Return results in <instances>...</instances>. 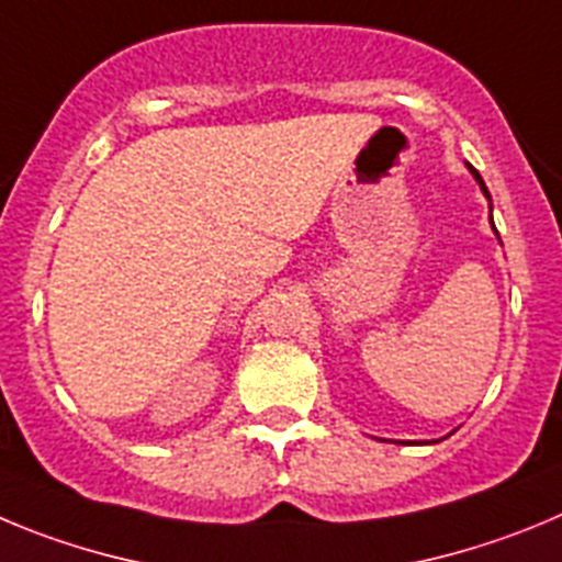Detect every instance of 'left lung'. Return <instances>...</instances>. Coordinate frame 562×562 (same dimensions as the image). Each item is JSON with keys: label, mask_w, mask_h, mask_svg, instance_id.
Segmentation results:
<instances>
[{"label": "left lung", "mask_w": 562, "mask_h": 562, "mask_svg": "<svg viewBox=\"0 0 562 562\" xmlns=\"http://www.w3.org/2000/svg\"><path fill=\"white\" fill-rule=\"evenodd\" d=\"M468 169H471V175H473V178H476V183H480V189H482V192H485V198L491 200V192H487V187H485V180H482V175L476 172V169H473L471 164H468ZM491 223H493V220H491Z\"/></svg>", "instance_id": "8db88e82"}]
</instances>
